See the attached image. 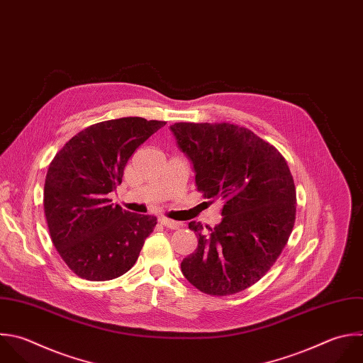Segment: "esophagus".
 Listing matches in <instances>:
<instances>
[{
	"instance_id": "34e87169",
	"label": "esophagus",
	"mask_w": 363,
	"mask_h": 363,
	"mask_svg": "<svg viewBox=\"0 0 363 363\" xmlns=\"http://www.w3.org/2000/svg\"><path fill=\"white\" fill-rule=\"evenodd\" d=\"M159 221L162 225L167 227V228H172V230H177L182 224L179 221H174V220H170L167 217H159Z\"/></svg>"
}]
</instances>
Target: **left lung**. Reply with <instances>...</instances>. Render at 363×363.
Here are the masks:
<instances>
[{"label": "left lung", "mask_w": 363, "mask_h": 363, "mask_svg": "<svg viewBox=\"0 0 363 363\" xmlns=\"http://www.w3.org/2000/svg\"><path fill=\"white\" fill-rule=\"evenodd\" d=\"M170 129L193 162L197 190L224 201L214 228L203 233L200 223H189L199 244L182 272L204 294L241 292L268 272L291 235L296 191L286 160L237 125L180 122Z\"/></svg>", "instance_id": "1"}]
</instances>
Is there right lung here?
<instances>
[{
  "label": "right lung",
  "instance_id": "obj_1",
  "mask_svg": "<svg viewBox=\"0 0 363 363\" xmlns=\"http://www.w3.org/2000/svg\"><path fill=\"white\" fill-rule=\"evenodd\" d=\"M163 121L121 118L88 126L55 155L44 187L52 244L65 264L88 281L128 272L157 218L122 210L108 194L122 183L135 150Z\"/></svg>",
  "mask_w": 363,
  "mask_h": 363
}]
</instances>
